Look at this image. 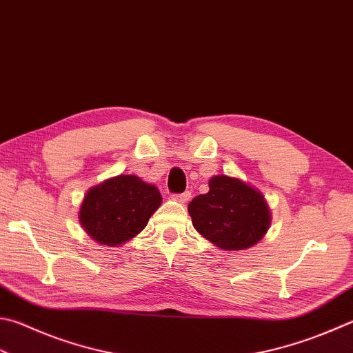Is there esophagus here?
Returning a JSON list of instances; mask_svg holds the SVG:
<instances>
[{"mask_svg":"<svg viewBox=\"0 0 353 353\" xmlns=\"http://www.w3.org/2000/svg\"><path fill=\"white\" fill-rule=\"evenodd\" d=\"M172 198H174L175 201H178V203H185L190 198V192H183V194H174V195H172Z\"/></svg>","mask_w":353,"mask_h":353,"instance_id":"obj_1","label":"esophagus"}]
</instances>
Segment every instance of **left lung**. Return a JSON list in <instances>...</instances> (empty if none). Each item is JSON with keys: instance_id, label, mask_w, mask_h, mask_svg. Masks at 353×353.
I'll use <instances>...</instances> for the list:
<instances>
[{"instance_id": "8db88e82", "label": "left lung", "mask_w": 353, "mask_h": 353, "mask_svg": "<svg viewBox=\"0 0 353 353\" xmlns=\"http://www.w3.org/2000/svg\"><path fill=\"white\" fill-rule=\"evenodd\" d=\"M195 229L224 250H244L264 236L270 214L263 195L236 178L214 176L189 204Z\"/></svg>"}]
</instances>
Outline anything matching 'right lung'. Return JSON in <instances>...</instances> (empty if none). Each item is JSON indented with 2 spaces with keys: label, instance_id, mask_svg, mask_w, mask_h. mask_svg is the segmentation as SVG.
<instances>
[{
  "label": "right lung",
  "instance_id": "1",
  "mask_svg": "<svg viewBox=\"0 0 353 353\" xmlns=\"http://www.w3.org/2000/svg\"><path fill=\"white\" fill-rule=\"evenodd\" d=\"M159 204L155 185L135 175H119L88 192L79 221L98 243L118 245L139 234Z\"/></svg>",
  "mask_w": 353,
  "mask_h": 353
}]
</instances>
